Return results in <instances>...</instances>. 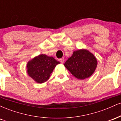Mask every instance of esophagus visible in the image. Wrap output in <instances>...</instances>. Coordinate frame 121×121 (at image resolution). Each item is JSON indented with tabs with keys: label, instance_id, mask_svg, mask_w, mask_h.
<instances>
[{
	"label": "esophagus",
	"instance_id": "obj_1",
	"mask_svg": "<svg viewBox=\"0 0 121 121\" xmlns=\"http://www.w3.org/2000/svg\"><path fill=\"white\" fill-rule=\"evenodd\" d=\"M59 61H60L61 63L63 64L64 62V58H61V59H60L59 60Z\"/></svg>",
	"mask_w": 121,
	"mask_h": 121
}]
</instances>
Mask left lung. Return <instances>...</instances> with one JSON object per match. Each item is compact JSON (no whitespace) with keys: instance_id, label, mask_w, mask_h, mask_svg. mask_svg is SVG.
I'll use <instances>...</instances> for the list:
<instances>
[{"instance_id":"left-lung-1","label":"left lung","mask_w":121,"mask_h":121,"mask_svg":"<svg viewBox=\"0 0 121 121\" xmlns=\"http://www.w3.org/2000/svg\"><path fill=\"white\" fill-rule=\"evenodd\" d=\"M97 65L95 57L84 49L74 51L72 56L64 64L65 68L79 80L91 77L95 71Z\"/></svg>"}]
</instances>
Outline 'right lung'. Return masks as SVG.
<instances>
[{
    "instance_id": "add662e5",
    "label": "right lung",
    "mask_w": 121,
    "mask_h": 121,
    "mask_svg": "<svg viewBox=\"0 0 121 121\" xmlns=\"http://www.w3.org/2000/svg\"><path fill=\"white\" fill-rule=\"evenodd\" d=\"M59 64L60 62L53 57L41 54L28 62L27 73L35 81L41 84L49 79L53 69Z\"/></svg>"
}]
</instances>
